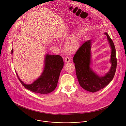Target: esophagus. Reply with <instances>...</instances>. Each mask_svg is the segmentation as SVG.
<instances>
[{"instance_id":"34e87169","label":"esophagus","mask_w":126,"mask_h":126,"mask_svg":"<svg viewBox=\"0 0 126 126\" xmlns=\"http://www.w3.org/2000/svg\"><path fill=\"white\" fill-rule=\"evenodd\" d=\"M70 62V59L68 57H66L65 58V63H69Z\"/></svg>"}]
</instances>
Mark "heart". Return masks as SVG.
Segmentation results:
<instances>
[{
    "instance_id": "1",
    "label": "heart",
    "mask_w": 126,
    "mask_h": 126,
    "mask_svg": "<svg viewBox=\"0 0 126 126\" xmlns=\"http://www.w3.org/2000/svg\"><path fill=\"white\" fill-rule=\"evenodd\" d=\"M63 37L60 38L63 40ZM81 37L78 33L74 34L71 36L65 43V48L66 51L69 53H74L77 51L80 46Z\"/></svg>"
}]
</instances>
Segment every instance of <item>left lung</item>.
Wrapping results in <instances>:
<instances>
[{"mask_svg":"<svg viewBox=\"0 0 126 126\" xmlns=\"http://www.w3.org/2000/svg\"><path fill=\"white\" fill-rule=\"evenodd\" d=\"M111 48L110 63L111 66L109 71L104 76L97 74L92 68V41H86L78 49L73 58L75 64L76 75L80 86L92 93H94L107 86L114 78L117 67L116 49L113 42L107 32H104Z\"/></svg>","mask_w":126,"mask_h":126,"instance_id":"obj_1","label":"left lung"}]
</instances>
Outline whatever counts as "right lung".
Instances as JSON below:
<instances>
[{
    "instance_id": "add662e5",
    "label": "right lung",
    "mask_w": 126,
    "mask_h": 126,
    "mask_svg": "<svg viewBox=\"0 0 126 126\" xmlns=\"http://www.w3.org/2000/svg\"><path fill=\"white\" fill-rule=\"evenodd\" d=\"M11 53H13V48ZM63 66L64 62L60 56L48 53L45 56L42 73L32 84H25L19 78L16 72V73L19 81L27 89L39 94H48L56 88Z\"/></svg>"
}]
</instances>
